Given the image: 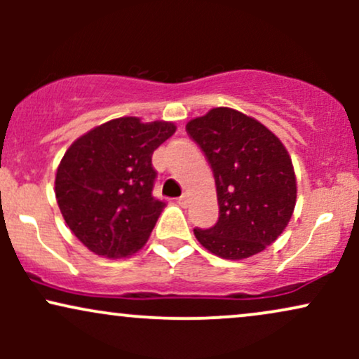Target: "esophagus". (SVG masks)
Wrapping results in <instances>:
<instances>
[{"mask_svg": "<svg viewBox=\"0 0 359 359\" xmlns=\"http://www.w3.org/2000/svg\"><path fill=\"white\" fill-rule=\"evenodd\" d=\"M177 204L182 205V208H185V205H187V196H180L179 199H177Z\"/></svg>", "mask_w": 359, "mask_h": 359, "instance_id": "1", "label": "esophagus"}]
</instances>
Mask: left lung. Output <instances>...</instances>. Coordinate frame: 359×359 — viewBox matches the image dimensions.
I'll return each instance as SVG.
<instances>
[{"label": "left lung", "mask_w": 359, "mask_h": 359, "mask_svg": "<svg viewBox=\"0 0 359 359\" xmlns=\"http://www.w3.org/2000/svg\"><path fill=\"white\" fill-rule=\"evenodd\" d=\"M216 180L219 217L194 229L216 257L243 259L270 246L290 221L297 199L292 160L282 142L257 119L214 108L185 126Z\"/></svg>", "instance_id": "obj_1"}]
</instances>
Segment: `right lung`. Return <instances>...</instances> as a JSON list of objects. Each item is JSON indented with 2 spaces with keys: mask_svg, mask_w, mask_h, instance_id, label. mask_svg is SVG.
<instances>
[{
  "mask_svg": "<svg viewBox=\"0 0 359 359\" xmlns=\"http://www.w3.org/2000/svg\"><path fill=\"white\" fill-rule=\"evenodd\" d=\"M174 133V123L125 116L96 126L69 147L57 168L55 197L86 248L123 258L145 245L165 208L151 194V155Z\"/></svg>",
  "mask_w": 359,
  "mask_h": 359,
  "instance_id": "add662e5",
  "label": "right lung"
}]
</instances>
